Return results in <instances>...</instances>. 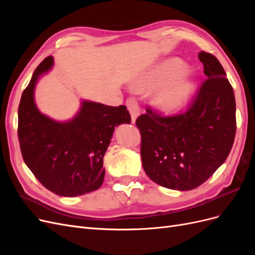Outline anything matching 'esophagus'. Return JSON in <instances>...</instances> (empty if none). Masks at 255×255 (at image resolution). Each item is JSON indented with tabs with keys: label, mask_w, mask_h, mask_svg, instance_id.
<instances>
[{
	"label": "esophagus",
	"mask_w": 255,
	"mask_h": 255,
	"mask_svg": "<svg viewBox=\"0 0 255 255\" xmlns=\"http://www.w3.org/2000/svg\"><path fill=\"white\" fill-rule=\"evenodd\" d=\"M127 105H128V109L129 111L130 116H132V121L135 122L137 116L139 115V105H138L135 98H133V97H130L127 100Z\"/></svg>",
	"instance_id": "34e87169"
}]
</instances>
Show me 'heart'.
Masks as SVG:
<instances>
[{"label": "heart", "instance_id": "b5f03b06", "mask_svg": "<svg viewBox=\"0 0 255 255\" xmlns=\"http://www.w3.org/2000/svg\"><path fill=\"white\" fill-rule=\"evenodd\" d=\"M186 66L179 59L166 60L146 72L137 81L135 87L142 91H153L161 86L154 98L155 104L166 112L181 107L195 90V83L184 72Z\"/></svg>", "mask_w": 255, "mask_h": 255}]
</instances>
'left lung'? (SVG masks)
<instances>
[{
    "instance_id": "8db88e82",
    "label": "left lung",
    "mask_w": 255,
    "mask_h": 255,
    "mask_svg": "<svg viewBox=\"0 0 255 255\" xmlns=\"http://www.w3.org/2000/svg\"><path fill=\"white\" fill-rule=\"evenodd\" d=\"M206 80L188 109L165 116L148 106L136 119L144 172L160 186L190 190L225 163L236 134L235 96L219 60L200 52Z\"/></svg>"
}]
</instances>
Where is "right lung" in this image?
Here are the masks:
<instances>
[{
    "instance_id": "obj_1",
    "label": "right lung",
    "mask_w": 255,
    "mask_h": 255,
    "mask_svg": "<svg viewBox=\"0 0 255 255\" xmlns=\"http://www.w3.org/2000/svg\"><path fill=\"white\" fill-rule=\"evenodd\" d=\"M52 65L53 57H45L22 94L18 110L21 154L45 188L63 197L81 196L102 185L103 157L115 127L130 123V115L125 105L87 101L69 122H56L40 114L34 102L35 84Z\"/></svg>"
}]
</instances>
